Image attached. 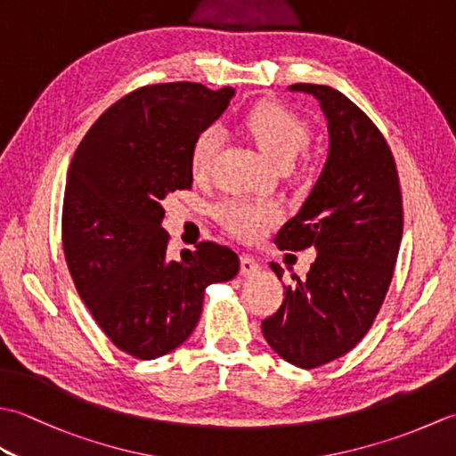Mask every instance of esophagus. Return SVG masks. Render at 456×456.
<instances>
[{"mask_svg": "<svg viewBox=\"0 0 456 456\" xmlns=\"http://www.w3.org/2000/svg\"><path fill=\"white\" fill-rule=\"evenodd\" d=\"M258 270H260V265H258V260L255 256L240 255V274L247 278V276L256 274Z\"/></svg>", "mask_w": 456, "mask_h": 456, "instance_id": "1", "label": "esophagus"}]
</instances>
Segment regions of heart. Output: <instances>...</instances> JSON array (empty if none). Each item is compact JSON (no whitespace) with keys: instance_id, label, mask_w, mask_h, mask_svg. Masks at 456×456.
<instances>
[{"instance_id":"obj_1","label":"heart","mask_w":456,"mask_h":456,"mask_svg":"<svg viewBox=\"0 0 456 456\" xmlns=\"http://www.w3.org/2000/svg\"><path fill=\"white\" fill-rule=\"evenodd\" d=\"M243 127L248 137L256 142L270 162L276 167H292L297 154L302 152L312 133L307 125L284 108L276 103L256 105L247 113ZM221 131L216 125L201 129L190 149V170L196 178H203L209 172L213 160L221 149ZM217 216L227 231L240 239H256L263 235L266 227L278 219V209L266 201H247L229 200L217 209Z\"/></svg>"}]
</instances>
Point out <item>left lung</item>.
<instances>
[{
	"label": "left lung",
	"mask_w": 456,
	"mask_h": 456,
	"mask_svg": "<svg viewBox=\"0 0 456 456\" xmlns=\"http://www.w3.org/2000/svg\"><path fill=\"white\" fill-rule=\"evenodd\" d=\"M319 102L329 133L327 159L296 216L278 231L280 248H315L305 280L284 286V302L263 322L273 351L315 368L356 346L392 282L402 243L400 178L382 133L329 86L294 84ZM278 280L284 270L270 263Z\"/></svg>",
	"instance_id": "1"
}]
</instances>
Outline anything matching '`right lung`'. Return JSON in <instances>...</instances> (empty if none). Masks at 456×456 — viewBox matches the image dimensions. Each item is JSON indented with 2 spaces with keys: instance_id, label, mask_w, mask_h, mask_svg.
Listing matches in <instances>:
<instances>
[{
  "instance_id": "obj_1",
  "label": "right lung",
  "mask_w": 456,
  "mask_h": 456,
  "mask_svg": "<svg viewBox=\"0 0 456 456\" xmlns=\"http://www.w3.org/2000/svg\"><path fill=\"white\" fill-rule=\"evenodd\" d=\"M233 88L147 86L113 103L68 168L62 247L78 296L110 341L141 361L180 346L196 329L209 284L229 282L239 256L200 243L167 255L162 201L191 188L196 134L227 110Z\"/></svg>"
}]
</instances>
